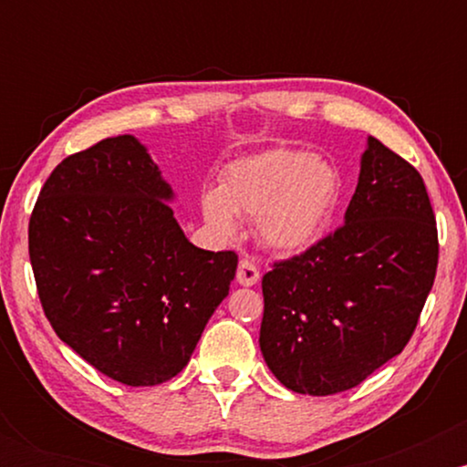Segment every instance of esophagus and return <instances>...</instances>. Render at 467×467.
Here are the masks:
<instances>
[{"mask_svg":"<svg viewBox=\"0 0 467 467\" xmlns=\"http://www.w3.org/2000/svg\"><path fill=\"white\" fill-rule=\"evenodd\" d=\"M237 283H239V285H245V287L256 285V283H259V265H256L252 259H248V256H244V259L239 261Z\"/></svg>","mask_w":467,"mask_h":467,"instance_id":"34e87169","label":"esophagus"}]
</instances>
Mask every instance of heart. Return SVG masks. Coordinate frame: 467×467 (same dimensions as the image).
<instances>
[{
	"label": "heart",
	"mask_w": 467,
	"mask_h": 467,
	"mask_svg": "<svg viewBox=\"0 0 467 467\" xmlns=\"http://www.w3.org/2000/svg\"><path fill=\"white\" fill-rule=\"evenodd\" d=\"M340 189V173L331 162L278 149L230 166L222 191L202 197V211L219 234L233 233L234 212L256 222V234L267 248L298 252L320 237Z\"/></svg>",
	"instance_id": "b5f03b06"
}]
</instances>
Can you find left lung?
<instances>
[{
	"label": "left lung",
	"instance_id": "obj_1",
	"mask_svg": "<svg viewBox=\"0 0 467 467\" xmlns=\"http://www.w3.org/2000/svg\"><path fill=\"white\" fill-rule=\"evenodd\" d=\"M439 261L412 164L368 138L345 223L264 276L259 345L294 393L349 390L409 345Z\"/></svg>",
	"mask_w": 467,
	"mask_h": 467
}]
</instances>
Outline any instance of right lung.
Segmentation results:
<instances>
[{"mask_svg":"<svg viewBox=\"0 0 467 467\" xmlns=\"http://www.w3.org/2000/svg\"><path fill=\"white\" fill-rule=\"evenodd\" d=\"M173 191L133 136L67 155L28 223L41 307L85 362L127 387H155L191 360L228 296L237 252L192 245Z\"/></svg>","mask_w":467,"mask_h":467,"instance_id":"right-lung-1","label":"right lung"}]
</instances>
